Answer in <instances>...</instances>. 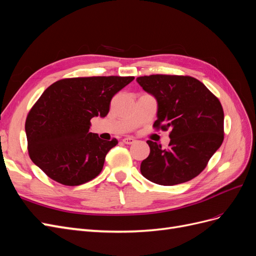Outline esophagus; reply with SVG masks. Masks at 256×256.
<instances>
[{"instance_id":"esophagus-1","label":"esophagus","mask_w":256,"mask_h":256,"mask_svg":"<svg viewBox=\"0 0 256 256\" xmlns=\"http://www.w3.org/2000/svg\"><path fill=\"white\" fill-rule=\"evenodd\" d=\"M122 142L125 143V144H128V145H130V144H134V142H136V140L134 138H131V136H127V138H122Z\"/></svg>"}]
</instances>
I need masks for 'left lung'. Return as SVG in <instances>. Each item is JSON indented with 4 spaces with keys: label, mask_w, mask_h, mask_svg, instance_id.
<instances>
[{
    "label": "left lung",
    "mask_w": 256,
    "mask_h": 256,
    "mask_svg": "<svg viewBox=\"0 0 256 256\" xmlns=\"http://www.w3.org/2000/svg\"><path fill=\"white\" fill-rule=\"evenodd\" d=\"M136 81L157 100L154 127L171 129L168 148L147 141L150 152L141 164L142 175L162 186L191 180L223 142L224 113L219 99L189 76L152 74Z\"/></svg>",
    "instance_id": "left-lung-1"
}]
</instances>
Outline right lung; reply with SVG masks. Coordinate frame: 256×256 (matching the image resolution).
<instances>
[{
  "mask_svg": "<svg viewBox=\"0 0 256 256\" xmlns=\"http://www.w3.org/2000/svg\"><path fill=\"white\" fill-rule=\"evenodd\" d=\"M134 76H88L51 84L28 112L26 134L30 158L51 180L79 186L99 175L118 140L90 132V120L104 118L112 97Z\"/></svg>",
  "mask_w": 256,
  "mask_h": 256,
  "instance_id": "add662e5",
  "label": "right lung"
}]
</instances>
